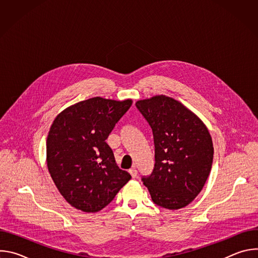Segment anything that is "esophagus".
I'll list each match as a JSON object with an SVG mask.
<instances>
[{"instance_id": "1", "label": "esophagus", "mask_w": 258, "mask_h": 258, "mask_svg": "<svg viewBox=\"0 0 258 258\" xmlns=\"http://www.w3.org/2000/svg\"><path fill=\"white\" fill-rule=\"evenodd\" d=\"M128 172L131 173V175H132V177H133V178H136V177L138 176V171H137V169H136L135 167L131 168V169L128 170Z\"/></svg>"}]
</instances>
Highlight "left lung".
I'll return each mask as SVG.
<instances>
[{
	"mask_svg": "<svg viewBox=\"0 0 258 258\" xmlns=\"http://www.w3.org/2000/svg\"><path fill=\"white\" fill-rule=\"evenodd\" d=\"M152 128L155 164L143 176L153 202L175 210L190 204L211 170L213 144L203 121L180 102L164 95L137 101Z\"/></svg>",
	"mask_w": 258,
	"mask_h": 258,
	"instance_id": "8db88e82",
	"label": "left lung"
}]
</instances>
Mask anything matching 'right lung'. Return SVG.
Returning <instances> with one entry per match:
<instances>
[{
  "instance_id": "add662e5",
  "label": "right lung",
  "mask_w": 258,
  "mask_h": 258,
  "mask_svg": "<svg viewBox=\"0 0 258 258\" xmlns=\"http://www.w3.org/2000/svg\"><path fill=\"white\" fill-rule=\"evenodd\" d=\"M131 99L91 98L57 115L47 139V165L60 194L73 207L97 212L132 178L120 169L106 139L132 106Z\"/></svg>"
}]
</instances>
